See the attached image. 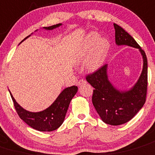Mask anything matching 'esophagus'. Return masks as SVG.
I'll return each mask as SVG.
<instances>
[{"mask_svg": "<svg viewBox=\"0 0 155 155\" xmlns=\"http://www.w3.org/2000/svg\"><path fill=\"white\" fill-rule=\"evenodd\" d=\"M85 83H86V81H85V79H80V80L78 82V85H79V86H80V85H83V84H85Z\"/></svg>", "mask_w": 155, "mask_h": 155, "instance_id": "34e87169", "label": "esophagus"}]
</instances>
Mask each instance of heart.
I'll return each mask as SVG.
<instances>
[{
  "label": "heart",
  "mask_w": 155,
  "mask_h": 155,
  "mask_svg": "<svg viewBox=\"0 0 155 155\" xmlns=\"http://www.w3.org/2000/svg\"><path fill=\"white\" fill-rule=\"evenodd\" d=\"M110 49L107 39L101 38L97 32L89 33L78 48L76 59L78 62L88 61L87 67L91 71L98 70L104 62Z\"/></svg>",
  "instance_id": "1"
}]
</instances>
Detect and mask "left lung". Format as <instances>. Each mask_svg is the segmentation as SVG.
Wrapping results in <instances>:
<instances>
[{"label": "left lung", "instance_id": "8db88e82", "mask_svg": "<svg viewBox=\"0 0 155 155\" xmlns=\"http://www.w3.org/2000/svg\"><path fill=\"white\" fill-rule=\"evenodd\" d=\"M114 26L116 44L136 48L141 52L143 67L137 82L129 91L117 89L108 79L107 64L88 75L86 80L94 88L91 100L103 122L119 126L134 117L145 104L148 85V61L145 51L136 40L120 25L114 23Z\"/></svg>", "mask_w": 155, "mask_h": 155}]
</instances>
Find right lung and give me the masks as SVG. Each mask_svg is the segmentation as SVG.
<instances>
[{"label":"right lung","instance_id":"add662e5","mask_svg":"<svg viewBox=\"0 0 155 155\" xmlns=\"http://www.w3.org/2000/svg\"><path fill=\"white\" fill-rule=\"evenodd\" d=\"M61 23H58L51 26L44 27V28L46 30H52L61 26ZM30 35H31L27 36L22 41L26 39ZM77 91V86L75 85L66 88L49 107L40 112H30L23 109L16 101L10 91V94L16 113L25 124L38 131L51 132L59 128L63 124L70 101Z\"/></svg>","mask_w":155,"mask_h":155}]
</instances>
